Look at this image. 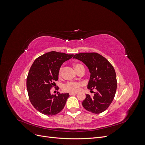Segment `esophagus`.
I'll return each instance as SVG.
<instances>
[{"label":"esophagus","instance_id":"esophagus-1","mask_svg":"<svg viewBox=\"0 0 145 145\" xmlns=\"http://www.w3.org/2000/svg\"><path fill=\"white\" fill-rule=\"evenodd\" d=\"M77 94H78V93H70L69 95H76Z\"/></svg>","mask_w":145,"mask_h":145}]
</instances>
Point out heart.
Segmentation results:
<instances>
[{
    "instance_id": "1",
    "label": "heart",
    "mask_w": 145,
    "mask_h": 145,
    "mask_svg": "<svg viewBox=\"0 0 145 145\" xmlns=\"http://www.w3.org/2000/svg\"><path fill=\"white\" fill-rule=\"evenodd\" d=\"M80 64H74V68L75 70L77 69V68L80 66ZM62 68L60 69L59 71V76H61V74H62ZM81 86V83H78V82H68L66 83L63 86V89L65 91L68 92H77L80 90Z\"/></svg>"
}]
</instances>
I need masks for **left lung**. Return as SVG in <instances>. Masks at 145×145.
Wrapping results in <instances>:
<instances>
[{
	"instance_id": "obj_1",
	"label": "left lung",
	"mask_w": 145,
	"mask_h": 145,
	"mask_svg": "<svg viewBox=\"0 0 145 145\" xmlns=\"http://www.w3.org/2000/svg\"><path fill=\"white\" fill-rule=\"evenodd\" d=\"M73 58L80 60L88 68L90 77L87 87L91 91L96 89L93 97L86 95L83 106L94 114L105 111L112 103L117 89L114 68L106 59L96 52H82Z\"/></svg>"
}]
</instances>
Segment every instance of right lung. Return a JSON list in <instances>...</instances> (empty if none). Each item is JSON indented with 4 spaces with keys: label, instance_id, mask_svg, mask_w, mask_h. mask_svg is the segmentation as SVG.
I'll list each match as a JSON object with an SVG mask.
<instances>
[{
    "label": "right lung",
    "instance_id": "right-lung-1",
    "mask_svg": "<svg viewBox=\"0 0 145 145\" xmlns=\"http://www.w3.org/2000/svg\"><path fill=\"white\" fill-rule=\"evenodd\" d=\"M73 54L51 51L34 60L28 72L27 88L29 99L38 111L47 116H53L64 108L69 94H51L50 89L58 80L61 66L73 57Z\"/></svg>",
    "mask_w": 145,
    "mask_h": 145
}]
</instances>
